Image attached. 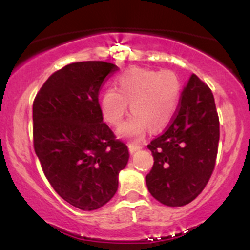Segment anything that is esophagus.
<instances>
[{"instance_id": "1", "label": "esophagus", "mask_w": 250, "mask_h": 250, "mask_svg": "<svg viewBox=\"0 0 250 250\" xmlns=\"http://www.w3.org/2000/svg\"><path fill=\"white\" fill-rule=\"evenodd\" d=\"M128 148H129V153H130V154H134L135 151H137V150H140V149H141L140 146H134V145H129Z\"/></svg>"}]
</instances>
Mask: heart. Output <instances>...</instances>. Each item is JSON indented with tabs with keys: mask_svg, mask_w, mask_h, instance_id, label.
<instances>
[{
	"mask_svg": "<svg viewBox=\"0 0 250 250\" xmlns=\"http://www.w3.org/2000/svg\"><path fill=\"white\" fill-rule=\"evenodd\" d=\"M117 89L103 91L100 108L103 119L119 125L130 103L133 113L117 130L120 137L140 140L146 131H160L174 119L180 105L182 83L173 70L131 68L117 77Z\"/></svg>",
	"mask_w": 250,
	"mask_h": 250,
	"instance_id": "heart-1",
	"label": "heart"
}]
</instances>
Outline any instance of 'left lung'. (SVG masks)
I'll use <instances>...</instances> for the list:
<instances>
[{"instance_id": "1", "label": "left lung", "mask_w": 250, "mask_h": 250, "mask_svg": "<svg viewBox=\"0 0 250 250\" xmlns=\"http://www.w3.org/2000/svg\"><path fill=\"white\" fill-rule=\"evenodd\" d=\"M219 140L213 93L193 74L171 123L148 145L154 156L153 168L146 176L149 193L169 207L196 199L214 170Z\"/></svg>"}]
</instances>
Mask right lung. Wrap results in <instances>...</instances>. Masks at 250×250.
Wrapping results in <instances>:
<instances>
[{
  "mask_svg": "<svg viewBox=\"0 0 250 250\" xmlns=\"http://www.w3.org/2000/svg\"><path fill=\"white\" fill-rule=\"evenodd\" d=\"M119 70L103 61L75 62L54 73L33 104L35 153L51 187L81 210L101 208L119 187L128 147L103 122L99 91Z\"/></svg>",
  "mask_w": 250,
  "mask_h": 250,
  "instance_id": "obj_1",
  "label": "right lung"
}]
</instances>
